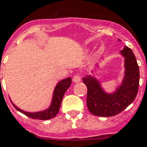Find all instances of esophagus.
I'll use <instances>...</instances> for the list:
<instances>
[{"instance_id":"1","label":"esophagus","mask_w":147,"mask_h":147,"mask_svg":"<svg viewBox=\"0 0 147 147\" xmlns=\"http://www.w3.org/2000/svg\"><path fill=\"white\" fill-rule=\"evenodd\" d=\"M72 80H73L75 82H78L81 81V78H80V76L78 75V74H76L75 76H73V78H72Z\"/></svg>"}]
</instances>
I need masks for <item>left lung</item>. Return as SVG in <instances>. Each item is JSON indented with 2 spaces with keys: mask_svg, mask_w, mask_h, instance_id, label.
I'll list each match as a JSON object with an SVG mask.
<instances>
[{
  "mask_svg": "<svg viewBox=\"0 0 147 147\" xmlns=\"http://www.w3.org/2000/svg\"><path fill=\"white\" fill-rule=\"evenodd\" d=\"M121 53L125 57V77L123 85L113 94H106L97 80L87 76L82 81L87 86L86 103L89 112L95 116H116L130 105L136 98L140 83V70L131 49L126 46Z\"/></svg>",
  "mask_w": 147,
  "mask_h": 147,
  "instance_id": "8db88e82",
  "label": "left lung"
}]
</instances>
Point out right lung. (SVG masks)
<instances>
[{"label": "right lung", "instance_id": "right-lung-1", "mask_svg": "<svg viewBox=\"0 0 147 147\" xmlns=\"http://www.w3.org/2000/svg\"><path fill=\"white\" fill-rule=\"evenodd\" d=\"M71 78H67L64 79L62 81L59 82L58 85L56 86L55 88V92H54L53 99H52V103L49 109L46 110L42 111V112H39V113H27L24 111L18 109L17 106H14V108L16 109L17 110L21 112L25 116H28L31 119H41V120H47V119H50L53 118L57 115L59 113L60 106H61V100L63 98L64 94L65 93L66 90L69 88V86H71Z\"/></svg>", "mask_w": 147, "mask_h": 147}]
</instances>
